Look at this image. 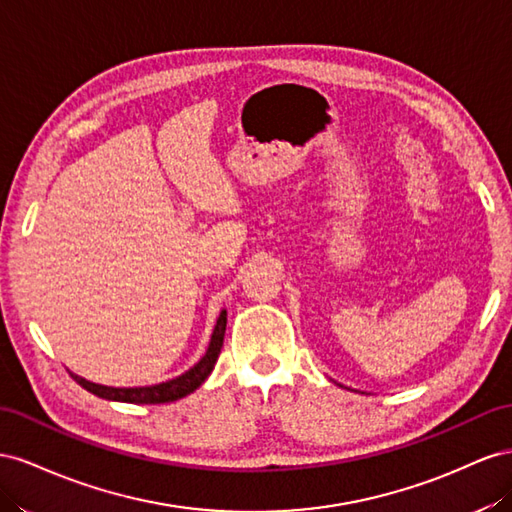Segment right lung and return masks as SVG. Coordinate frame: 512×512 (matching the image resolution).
Wrapping results in <instances>:
<instances>
[{"label":"right lung","instance_id":"obj_1","mask_svg":"<svg viewBox=\"0 0 512 512\" xmlns=\"http://www.w3.org/2000/svg\"><path fill=\"white\" fill-rule=\"evenodd\" d=\"M225 328H227V311H221L216 319V326L212 332V339L208 345V352L203 354V358L195 364L193 369H188L186 373L169 379V382L156 384V386H141V388H113V386H100L94 382H87V379L70 373L72 379L79 386H83L87 392L96 394L100 399L107 401H122V403H139V405H152V403H171L178 401L186 394H191L197 390L203 382H206L208 375L212 373L214 364L218 360V354H221L223 339H225Z\"/></svg>","mask_w":512,"mask_h":512}]
</instances>
